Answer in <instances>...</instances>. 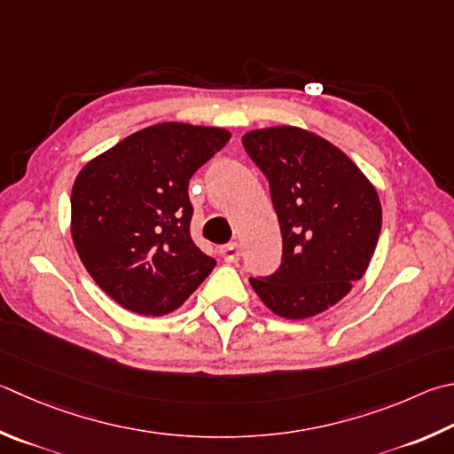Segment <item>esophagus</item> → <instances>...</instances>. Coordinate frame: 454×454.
<instances>
[{
	"instance_id": "esophagus-1",
	"label": "esophagus",
	"mask_w": 454,
	"mask_h": 454,
	"mask_svg": "<svg viewBox=\"0 0 454 454\" xmlns=\"http://www.w3.org/2000/svg\"><path fill=\"white\" fill-rule=\"evenodd\" d=\"M220 254H222V258H224V262L236 263L238 260H240V246H238L236 242H230L226 246H222Z\"/></svg>"
}]
</instances>
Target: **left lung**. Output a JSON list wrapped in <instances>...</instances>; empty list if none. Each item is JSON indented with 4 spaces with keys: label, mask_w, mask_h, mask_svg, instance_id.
<instances>
[{
    "label": "left lung",
    "mask_w": 454,
    "mask_h": 454,
    "mask_svg": "<svg viewBox=\"0 0 454 454\" xmlns=\"http://www.w3.org/2000/svg\"><path fill=\"white\" fill-rule=\"evenodd\" d=\"M242 145L270 183L282 263L250 284L287 319L325 311L361 279L381 232L377 191L348 154L298 127L252 130Z\"/></svg>",
    "instance_id": "8db88e82"
}]
</instances>
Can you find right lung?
Returning <instances> with one entry per match:
<instances>
[{
    "label": "right lung",
    "instance_id": "add662e5",
    "mask_svg": "<svg viewBox=\"0 0 454 454\" xmlns=\"http://www.w3.org/2000/svg\"><path fill=\"white\" fill-rule=\"evenodd\" d=\"M230 141L224 129L162 122L122 138L79 172L71 234L105 294L141 316L183 306L216 266L191 238L188 183Z\"/></svg>",
    "mask_w": 454,
    "mask_h": 454
}]
</instances>
